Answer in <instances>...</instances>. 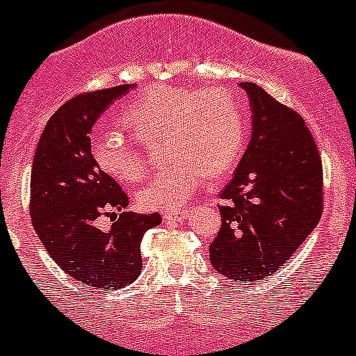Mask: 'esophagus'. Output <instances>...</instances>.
<instances>
[{
	"label": "esophagus",
	"instance_id": "34e87169",
	"mask_svg": "<svg viewBox=\"0 0 356 356\" xmlns=\"http://www.w3.org/2000/svg\"><path fill=\"white\" fill-rule=\"evenodd\" d=\"M164 218L165 220H184L185 215H187V210H169L164 211Z\"/></svg>",
	"mask_w": 356,
	"mask_h": 356
}]
</instances>
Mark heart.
<instances>
[{
	"label": "heart",
	"instance_id": "1",
	"mask_svg": "<svg viewBox=\"0 0 356 356\" xmlns=\"http://www.w3.org/2000/svg\"><path fill=\"white\" fill-rule=\"evenodd\" d=\"M123 123L146 146L164 139L171 164L153 176L139 194L148 210L180 208L210 176L226 172L243 149L245 116L226 88H180L156 84L134 100ZM99 168L122 184L146 175V159L122 134L107 132L91 145Z\"/></svg>",
	"mask_w": 356,
	"mask_h": 356
}]
</instances>
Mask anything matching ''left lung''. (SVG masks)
<instances>
[{
    "mask_svg": "<svg viewBox=\"0 0 356 356\" xmlns=\"http://www.w3.org/2000/svg\"><path fill=\"white\" fill-rule=\"evenodd\" d=\"M252 107V138L220 192V229L210 245L218 273L263 282L318 226L323 211L321 155L304 118L254 83H240Z\"/></svg>",
    "mask_w": 356,
    "mask_h": 356,
    "instance_id": "obj_1",
    "label": "left lung"
}]
</instances>
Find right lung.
<instances>
[{
	"mask_svg": "<svg viewBox=\"0 0 356 356\" xmlns=\"http://www.w3.org/2000/svg\"><path fill=\"white\" fill-rule=\"evenodd\" d=\"M134 84L86 91L52 114L35 152L29 215L40 242L63 272L91 289L132 284L143 270L141 240L162 222L159 213L113 211L129 195L91 155L90 134L97 118ZM113 217L111 230L100 216Z\"/></svg>",
	"mask_w": 356,
	"mask_h": 356,
	"instance_id": "1",
	"label": "right lung"
}]
</instances>
